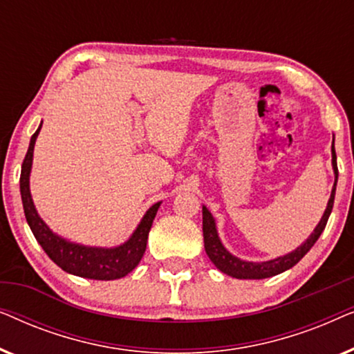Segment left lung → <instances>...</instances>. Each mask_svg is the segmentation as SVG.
I'll return each mask as SVG.
<instances>
[{"label": "left lung", "mask_w": 354, "mask_h": 354, "mask_svg": "<svg viewBox=\"0 0 354 354\" xmlns=\"http://www.w3.org/2000/svg\"><path fill=\"white\" fill-rule=\"evenodd\" d=\"M332 166H333V172H335V183H333L330 200L327 203L326 212H324L321 222H319L316 229H314L313 234L309 235V239L304 241L301 246H298V248L292 251V253L280 256L277 259L266 261V263H246V261L235 258V256L230 254L229 251L224 248V245L221 243L219 236H217L216 222L212 219L211 212L207 211V207L203 206V236H205V250H206V254L209 256V259L214 263L216 268L235 279H268V277H272V275L283 272V270H287L290 268H293V266L313 248V245L316 243L324 229H326L328 216H330L332 212L333 200H335L337 178H338L337 154H335V149H333V145H332Z\"/></svg>", "instance_id": "8db88e82"}]
</instances>
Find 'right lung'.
<instances>
[{
  "mask_svg": "<svg viewBox=\"0 0 354 354\" xmlns=\"http://www.w3.org/2000/svg\"><path fill=\"white\" fill-rule=\"evenodd\" d=\"M40 129L41 125L32 135L21 171V196L24 212H26V219L37 241L41 245V248L50 256L51 261H55L66 272L93 280H114L125 277V275L137 268L140 259L143 258L145 250H147L149 229H151L153 219L161 203H156V205L149 207L142 222H140V225L137 227V230L133 232V235L124 245L115 246V248H90V246L71 243V241L55 235L48 229L45 222L40 219V216L37 214V209L33 206L30 196V188H28L33 147H35V140Z\"/></svg>",
  "mask_w": 354,
  "mask_h": 354,
  "instance_id": "add662e5",
  "label": "right lung"
}]
</instances>
